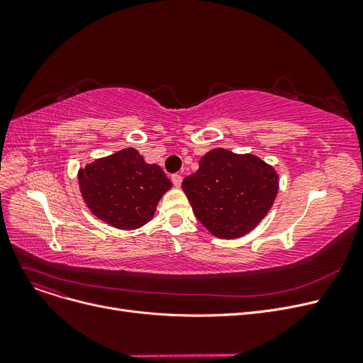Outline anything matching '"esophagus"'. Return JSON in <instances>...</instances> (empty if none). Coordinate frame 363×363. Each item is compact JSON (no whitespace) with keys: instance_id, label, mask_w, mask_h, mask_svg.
Returning a JSON list of instances; mask_svg holds the SVG:
<instances>
[{"instance_id":"34e87169","label":"esophagus","mask_w":363,"mask_h":363,"mask_svg":"<svg viewBox=\"0 0 363 363\" xmlns=\"http://www.w3.org/2000/svg\"><path fill=\"white\" fill-rule=\"evenodd\" d=\"M172 182H174L175 186H181V184H182V177H181L179 174L172 175Z\"/></svg>"}]
</instances>
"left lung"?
I'll use <instances>...</instances> for the list:
<instances>
[{"instance_id":"left-lung-1","label":"left lung","mask_w":363,"mask_h":363,"mask_svg":"<svg viewBox=\"0 0 363 363\" xmlns=\"http://www.w3.org/2000/svg\"><path fill=\"white\" fill-rule=\"evenodd\" d=\"M182 189L196 218L223 240L249 234L268 215L278 193L275 169L253 155L215 148L199 162Z\"/></svg>"}]
</instances>
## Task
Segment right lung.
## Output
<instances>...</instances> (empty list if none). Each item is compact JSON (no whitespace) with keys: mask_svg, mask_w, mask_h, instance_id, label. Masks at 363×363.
<instances>
[{"mask_svg":"<svg viewBox=\"0 0 363 363\" xmlns=\"http://www.w3.org/2000/svg\"><path fill=\"white\" fill-rule=\"evenodd\" d=\"M89 211L119 230H137L156 212L172 182L160 166L148 164L135 148H125L86 164L78 174Z\"/></svg>","mask_w":363,"mask_h":363,"instance_id":"right-lung-1","label":"right lung"}]
</instances>
